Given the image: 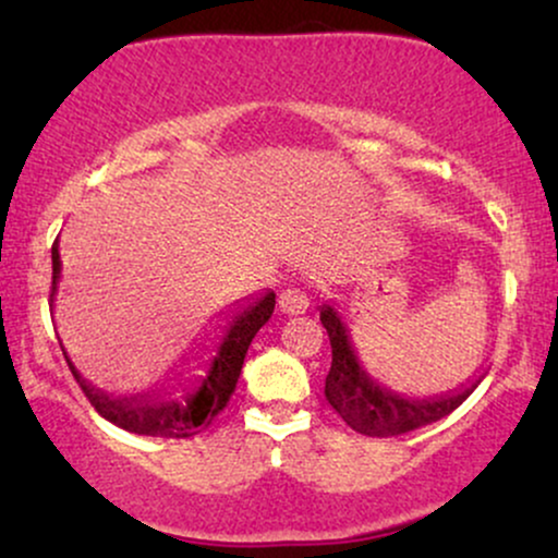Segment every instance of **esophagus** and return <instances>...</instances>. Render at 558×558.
I'll use <instances>...</instances> for the list:
<instances>
[{
	"mask_svg": "<svg viewBox=\"0 0 558 558\" xmlns=\"http://www.w3.org/2000/svg\"><path fill=\"white\" fill-rule=\"evenodd\" d=\"M278 306L283 315H304L306 306H310V296L301 288H286L278 293Z\"/></svg>",
	"mask_w": 558,
	"mask_h": 558,
	"instance_id": "34e87169",
	"label": "esophagus"
}]
</instances>
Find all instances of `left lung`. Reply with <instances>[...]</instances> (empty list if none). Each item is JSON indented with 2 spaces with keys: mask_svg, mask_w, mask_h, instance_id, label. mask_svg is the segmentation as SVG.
Instances as JSON below:
<instances>
[{
  "mask_svg": "<svg viewBox=\"0 0 558 558\" xmlns=\"http://www.w3.org/2000/svg\"><path fill=\"white\" fill-rule=\"evenodd\" d=\"M319 319H323V328L328 330L332 349L330 373L325 377V399L356 433L373 435V438L412 433L451 414L477 388L480 377L446 390V393L425 396V399L396 393L362 367L354 341H351L349 328L338 315L336 304L319 306Z\"/></svg>",
  "mask_w": 558,
  "mask_h": 558,
  "instance_id": "8db88e82",
  "label": "left lung"
}]
</instances>
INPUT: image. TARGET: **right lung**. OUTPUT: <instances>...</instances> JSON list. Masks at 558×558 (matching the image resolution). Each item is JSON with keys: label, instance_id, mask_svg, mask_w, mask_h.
<instances>
[{"label": "right lung", "instance_id": "add662e5", "mask_svg": "<svg viewBox=\"0 0 558 558\" xmlns=\"http://www.w3.org/2000/svg\"><path fill=\"white\" fill-rule=\"evenodd\" d=\"M62 278V259H60V239L52 246V310L57 299V288ZM275 293L265 291L259 296H248L235 301L226 315V332L220 343L215 345V356L207 364V373L194 380H185L181 396L165 388H151L144 393L131 396H112L99 390L75 369L73 360L68 356L65 345L62 354L73 369L75 380L92 401V407L112 425L123 427L128 433L151 435V438H191L202 427H207L217 414L226 409L230 393L239 383L243 356H246L252 338L257 336L262 325L272 317Z\"/></svg>", "mask_w": 558, "mask_h": 558}]
</instances>
